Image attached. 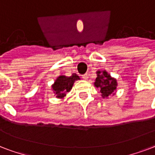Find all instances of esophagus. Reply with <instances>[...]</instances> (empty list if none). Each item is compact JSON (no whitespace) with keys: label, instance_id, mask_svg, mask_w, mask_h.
Masks as SVG:
<instances>
[{"label":"esophagus","instance_id":"obj_1","mask_svg":"<svg viewBox=\"0 0 155 155\" xmlns=\"http://www.w3.org/2000/svg\"><path fill=\"white\" fill-rule=\"evenodd\" d=\"M82 78H83L84 80H87V79H88V74H83V75H82Z\"/></svg>","mask_w":155,"mask_h":155}]
</instances>
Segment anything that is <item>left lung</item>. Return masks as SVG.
I'll list each match as a JSON object with an SVG mask.
<instances>
[{"label": "left lung", "instance_id": "8db88e82", "mask_svg": "<svg viewBox=\"0 0 155 155\" xmlns=\"http://www.w3.org/2000/svg\"><path fill=\"white\" fill-rule=\"evenodd\" d=\"M97 78L94 81V86L97 88L100 89V92L103 98H107L111 94H114L116 91L117 81L116 79L111 78V75L106 70L96 72Z\"/></svg>", "mask_w": 155, "mask_h": 155}]
</instances>
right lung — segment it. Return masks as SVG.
Instances as JSON below:
<instances>
[{
	"label": "right lung",
	"mask_w": 155,
	"mask_h": 155,
	"mask_svg": "<svg viewBox=\"0 0 155 155\" xmlns=\"http://www.w3.org/2000/svg\"><path fill=\"white\" fill-rule=\"evenodd\" d=\"M79 79L80 78L76 74H73L70 77H66L64 75L59 76L56 79L53 85L51 86V89L56 98L63 99L66 95V93L71 91L74 81Z\"/></svg>",
	"instance_id": "add662e5"
}]
</instances>
